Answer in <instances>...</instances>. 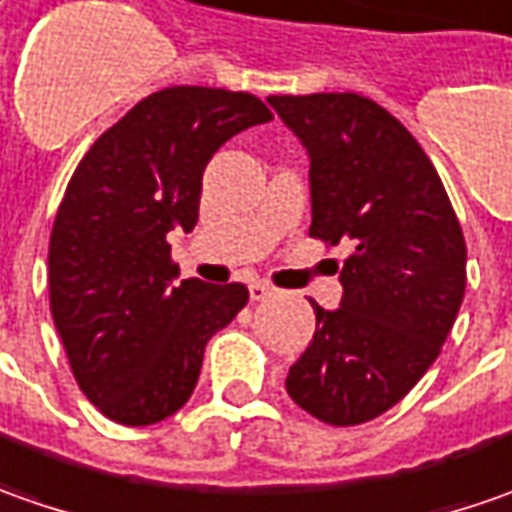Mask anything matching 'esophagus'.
<instances>
[{
	"label": "esophagus",
	"instance_id": "esophagus-1",
	"mask_svg": "<svg viewBox=\"0 0 512 512\" xmlns=\"http://www.w3.org/2000/svg\"><path fill=\"white\" fill-rule=\"evenodd\" d=\"M272 291H274L272 286H269V283H263V280H252V283H249V297H252V300H266Z\"/></svg>",
	"mask_w": 512,
	"mask_h": 512
}]
</instances>
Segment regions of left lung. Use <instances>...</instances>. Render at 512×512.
Here are the masks:
<instances>
[{
    "mask_svg": "<svg viewBox=\"0 0 512 512\" xmlns=\"http://www.w3.org/2000/svg\"><path fill=\"white\" fill-rule=\"evenodd\" d=\"M309 152L311 238L351 243L343 300H311L317 331L289 368V397L328 425H362L439 357L465 297V235L428 155L357 93L269 96Z\"/></svg>",
    "mask_w": 512,
    "mask_h": 512,
    "instance_id": "1",
    "label": "left lung"
}]
</instances>
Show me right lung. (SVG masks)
I'll use <instances>...</instances> for the list:
<instances>
[{
    "instance_id": "obj_1",
    "label": "right lung",
    "mask_w": 512,
    "mask_h": 512,
    "mask_svg": "<svg viewBox=\"0 0 512 512\" xmlns=\"http://www.w3.org/2000/svg\"><path fill=\"white\" fill-rule=\"evenodd\" d=\"M272 121L249 93L167 87L98 138L56 212L50 311L84 397L121 425L184 408L209 337L235 320L243 283L181 280L167 235L192 232L203 169L232 135Z\"/></svg>"
}]
</instances>
